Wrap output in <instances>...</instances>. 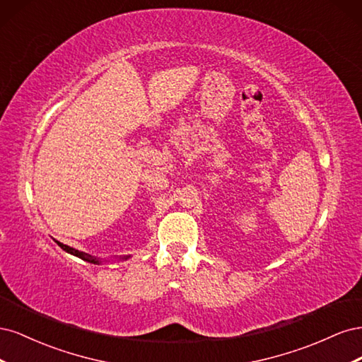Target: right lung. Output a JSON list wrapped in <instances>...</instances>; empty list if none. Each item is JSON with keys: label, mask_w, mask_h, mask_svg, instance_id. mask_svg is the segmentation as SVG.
I'll list each match as a JSON object with an SVG mask.
<instances>
[{"label": "right lung", "mask_w": 362, "mask_h": 362, "mask_svg": "<svg viewBox=\"0 0 362 362\" xmlns=\"http://www.w3.org/2000/svg\"><path fill=\"white\" fill-rule=\"evenodd\" d=\"M57 245H59L63 250H66L68 254H72V255L78 257V258H81V259H84V261H87V262H93V264H100V259H98L96 257H92V255L86 254V252H81V250H76V249H74V247H71V246H68V245H63V243H60V242H57ZM127 258H128V257H125V259H127Z\"/></svg>", "instance_id": "add662e5"}]
</instances>
